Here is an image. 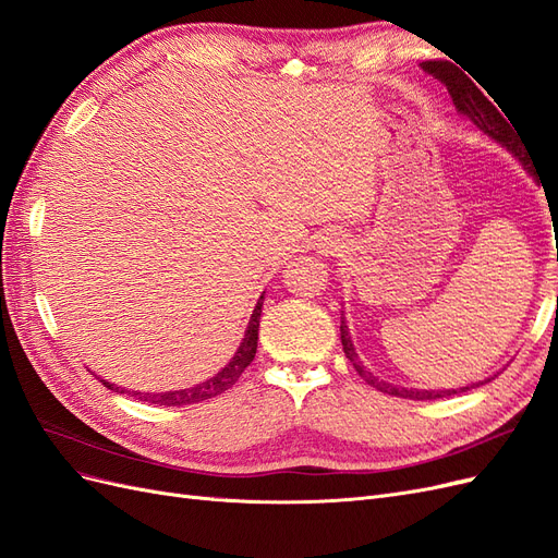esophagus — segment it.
<instances>
[{"mask_svg":"<svg viewBox=\"0 0 558 558\" xmlns=\"http://www.w3.org/2000/svg\"><path fill=\"white\" fill-rule=\"evenodd\" d=\"M332 244H324V246H320V248H324V253H328V248H330Z\"/></svg>","mask_w":558,"mask_h":558,"instance_id":"esophagus-1","label":"esophagus"}]
</instances>
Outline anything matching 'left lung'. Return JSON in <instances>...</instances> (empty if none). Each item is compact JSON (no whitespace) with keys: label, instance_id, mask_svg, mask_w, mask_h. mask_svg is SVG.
<instances>
[{"label":"left lung","instance_id":"8db88e82","mask_svg":"<svg viewBox=\"0 0 558 558\" xmlns=\"http://www.w3.org/2000/svg\"><path fill=\"white\" fill-rule=\"evenodd\" d=\"M421 66H424V70H426L428 74H433L435 78H440V81L445 83L449 95H451V99H453V107H456V109H459L463 116H468L470 121L475 123L484 134H488V137L496 140L500 146L508 148L510 154L523 165V170H526V172L537 181V177H535V172H533V167H529V158H526V154H523L521 142H519V137L514 134V130L510 128V123L505 121L502 113H500L492 102H488V99L484 97V93L459 70V66L449 64V62H442V60H428V62H424ZM486 95H488V93H486ZM340 335H342V347H344L347 359L351 361L353 367H356V373H359L369 386H375L377 391L388 393V396L410 398V400H435V398H449V396H453V393L468 391V388H475V386L488 381V379H486V381L472 384V386H463V388H445V391H424V388L393 386V384H388V381L375 377V375L369 373V369L363 365V361L359 359L356 349H353L351 335H349V326H347L344 318H342V326H340ZM492 379H494V377H492Z\"/></svg>","mask_w":558,"mask_h":558}]
</instances>
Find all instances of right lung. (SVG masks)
Instances as JSON below:
<instances>
[{
  "label": "right lung",
  "mask_w": 558,
  "mask_h": 558,
  "mask_svg": "<svg viewBox=\"0 0 558 558\" xmlns=\"http://www.w3.org/2000/svg\"><path fill=\"white\" fill-rule=\"evenodd\" d=\"M263 295L258 300L256 310H253L251 318H248V326H246V332H244V340L240 344V349L234 351L232 361L221 369V373L214 375L211 379L202 381L197 386H191V388H181V391H165V393H140V391H128V388H121L116 384H109L105 379L102 381L107 388H111V391L116 393H128V396H134L137 400H144V402H154V404H167V408H181V404H193V402H202V400H209V398H216L221 396L223 391H228V388L234 386V381H238L242 377L244 369L251 365L253 356H256V349H258V326H260V312H263Z\"/></svg>",
  "instance_id": "1"
}]
</instances>
